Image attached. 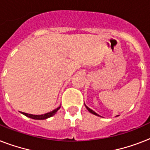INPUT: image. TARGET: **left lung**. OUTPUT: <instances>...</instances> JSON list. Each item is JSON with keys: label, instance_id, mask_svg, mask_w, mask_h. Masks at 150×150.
<instances>
[{"label": "left lung", "instance_id": "obj_1", "mask_svg": "<svg viewBox=\"0 0 150 150\" xmlns=\"http://www.w3.org/2000/svg\"><path fill=\"white\" fill-rule=\"evenodd\" d=\"M86 108H87L88 110L89 111V112H91V113H92V114H94V115H98V114H97V113L95 112L94 111L92 110V109H89V108H88V106H86ZM98 116H99V115H98Z\"/></svg>", "mask_w": 150, "mask_h": 150}]
</instances>
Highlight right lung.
I'll return each instance as SVG.
<instances>
[{
	"mask_svg": "<svg viewBox=\"0 0 150 150\" xmlns=\"http://www.w3.org/2000/svg\"><path fill=\"white\" fill-rule=\"evenodd\" d=\"M59 109H60V107H58V108L55 109L54 110L52 111V112H50L43 114V115H31V114H28V113H25V112H22V114H24V115H26V116H28V117L31 118V119H39V120H41V119H47V118L52 117V115H54V114L57 112V111H58Z\"/></svg>",
	"mask_w": 150,
	"mask_h": 150,
	"instance_id": "obj_1",
	"label": "right lung"
}]
</instances>
